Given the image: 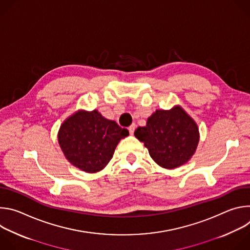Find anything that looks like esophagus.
<instances>
[{"instance_id": "1", "label": "esophagus", "mask_w": 250, "mask_h": 250, "mask_svg": "<svg viewBox=\"0 0 250 250\" xmlns=\"http://www.w3.org/2000/svg\"><path fill=\"white\" fill-rule=\"evenodd\" d=\"M134 129H135V124H132L130 126H128V131L130 134H133Z\"/></svg>"}]
</instances>
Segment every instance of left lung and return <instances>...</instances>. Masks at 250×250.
Segmentation results:
<instances>
[{"mask_svg": "<svg viewBox=\"0 0 250 250\" xmlns=\"http://www.w3.org/2000/svg\"><path fill=\"white\" fill-rule=\"evenodd\" d=\"M134 135L144 142L155 163L165 169L187 163L200 140L198 125L179 104L170 110H156Z\"/></svg>", "mask_w": 250, "mask_h": 250, "instance_id": "8db88e82", "label": "left lung"}]
</instances>
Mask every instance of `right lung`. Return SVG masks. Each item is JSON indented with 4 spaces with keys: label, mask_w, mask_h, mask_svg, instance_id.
Instances as JSON below:
<instances>
[{
    "label": "right lung",
    "mask_w": 250,
    "mask_h": 250,
    "mask_svg": "<svg viewBox=\"0 0 250 250\" xmlns=\"http://www.w3.org/2000/svg\"><path fill=\"white\" fill-rule=\"evenodd\" d=\"M129 134L115 121L98 110H78L69 116L58 130V144L73 166L87 173L103 170L113 158L121 139Z\"/></svg>",
    "instance_id": "1"
}]
</instances>
